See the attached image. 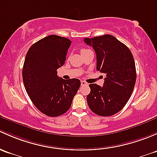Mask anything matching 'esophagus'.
<instances>
[{
    "mask_svg": "<svg viewBox=\"0 0 157 157\" xmlns=\"http://www.w3.org/2000/svg\"><path fill=\"white\" fill-rule=\"evenodd\" d=\"M81 85H82V86H87V85H88V84L86 82H85V81H82Z\"/></svg>",
    "mask_w": 157,
    "mask_h": 157,
    "instance_id": "obj_1",
    "label": "esophagus"
}]
</instances>
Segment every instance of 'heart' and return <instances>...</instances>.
Masks as SVG:
<instances>
[{"label":"heart","instance_id":"1","mask_svg":"<svg viewBox=\"0 0 157 157\" xmlns=\"http://www.w3.org/2000/svg\"><path fill=\"white\" fill-rule=\"evenodd\" d=\"M90 51V50H88V49H82V51H81V52L84 53V52H85V51Z\"/></svg>","mask_w":157,"mask_h":157}]
</instances>
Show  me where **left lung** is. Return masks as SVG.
Wrapping results in <instances>:
<instances>
[{"mask_svg":"<svg viewBox=\"0 0 157 157\" xmlns=\"http://www.w3.org/2000/svg\"><path fill=\"white\" fill-rule=\"evenodd\" d=\"M84 41L96 53L97 70L106 75L103 86L89 85L88 106L98 116H113L125 106L135 88L137 75L133 55L126 45L110 35L85 38Z\"/></svg>","mask_w":157,"mask_h":157,"instance_id":"8db88e82","label":"left lung"}]
</instances>
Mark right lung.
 <instances>
[{
  "instance_id": "obj_1",
  "label": "right lung",
  "mask_w": 157,
  "mask_h": 157,
  "mask_svg": "<svg viewBox=\"0 0 157 157\" xmlns=\"http://www.w3.org/2000/svg\"><path fill=\"white\" fill-rule=\"evenodd\" d=\"M72 41L49 35L32 44L25 56L22 79L31 101L38 110L55 117L69 110L80 80L59 78L56 69L65 63Z\"/></svg>"
}]
</instances>
